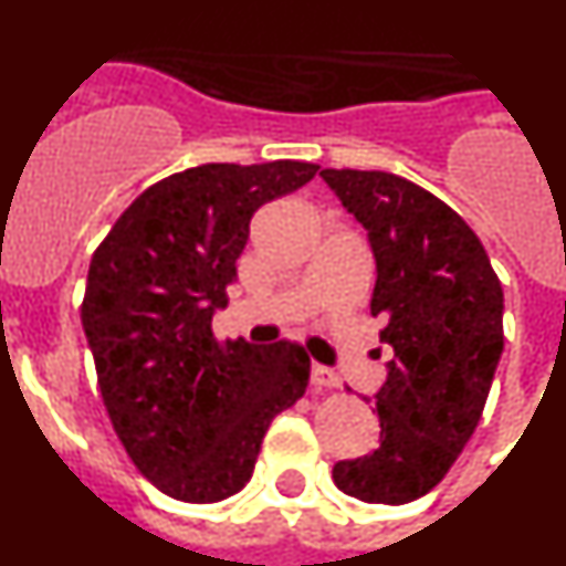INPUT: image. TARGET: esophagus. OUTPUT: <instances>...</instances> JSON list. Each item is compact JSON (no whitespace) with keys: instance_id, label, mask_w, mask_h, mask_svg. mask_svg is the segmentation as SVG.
<instances>
[{"instance_id":"obj_1","label":"esophagus","mask_w":566,"mask_h":566,"mask_svg":"<svg viewBox=\"0 0 566 566\" xmlns=\"http://www.w3.org/2000/svg\"><path fill=\"white\" fill-rule=\"evenodd\" d=\"M312 385L314 388H337L339 385V377L332 371V368H326V365H312Z\"/></svg>"}]
</instances>
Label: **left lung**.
Listing matches in <instances>:
<instances>
[{"label": "left lung", "mask_w": 566, "mask_h": 566, "mask_svg": "<svg viewBox=\"0 0 566 566\" xmlns=\"http://www.w3.org/2000/svg\"><path fill=\"white\" fill-rule=\"evenodd\" d=\"M368 232L371 314L394 348L377 394L379 448L332 470L343 493L408 504L431 493L476 431L504 348V294L482 240L444 201L379 169H323Z\"/></svg>", "instance_id": "1"}]
</instances>
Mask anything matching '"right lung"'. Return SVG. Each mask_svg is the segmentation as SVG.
<instances>
[{"label":"right lung","mask_w":566,"mask_h":566,"mask_svg":"<svg viewBox=\"0 0 566 566\" xmlns=\"http://www.w3.org/2000/svg\"><path fill=\"white\" fill-rule=\"evenodd\" d=\"M317 164H201L144 189L93 252L82 326L98 391L133 464L178 502L212 504L252 479L260 442L306 394L297 343L218 339L249 221Z\"/></svg>","instance_id":"1"}]
</instances>
